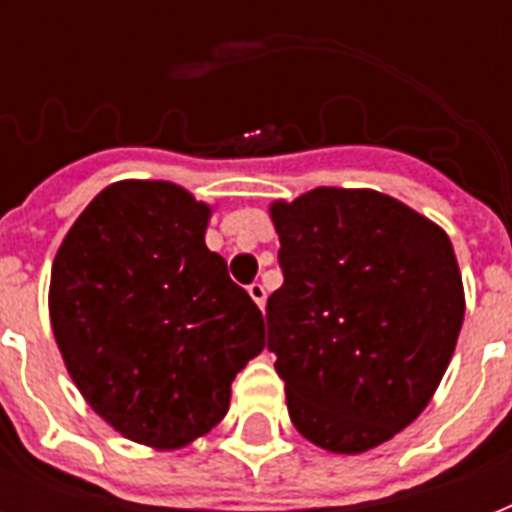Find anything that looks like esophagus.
Listing matches in <instances>:
<instances>
[{
  "label": "esophagus",
  "instance_id": "34e87169",
  "mask_svg": "<svg viewBox=\"0 0 512 512\" xmlns=\"http://www.w3.org/2000/svg\"><path fill=\"white\" fill-rule=\"evenodd\" d=\"M247 292H249V297H252V300H255L257 303V308H260V311H265V287L263 284H249L247 287Z\"/></svg>",
  "mask_w": 512,
  "mask_h": 512
}]
</instances>
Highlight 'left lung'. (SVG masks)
Here are the masks:
<instances>
[{
    "label": "left lung",
    "instance_id": "8db88e82",
    "mask_svg": "<svg viewBox=\"0 0 512 512\" xmlns=\"http://www.w3.org/2000/svg\"><path fill=\"white\" fill-rule=\"evenodd\" d=\"M281 284L265 308L268 350L292 425L311 444L361 454L430 404L465 319L452 241L369 188L273 201Z\"/></svg>",
    "mask_w": 512,
    "mask_h": 512
}]
</instances>
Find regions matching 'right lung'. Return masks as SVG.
<instances>
[{"instance_id": "1", "label": "right lung", "mask_w": 512, "mask_h": 512, "mask_svg": "<svg viewBox=\"0 0 512 512\" xmlns=\"http://www.w3.org/2000/svg\"><path fill=\"white\" fill-rule=\"evenodd\" d=\"M212 207L167 180H119L76 217L50 276V321L84 401L170 452L223 420L265 348L263 313L209 252Z\"/></svg>"}]
</instances>
